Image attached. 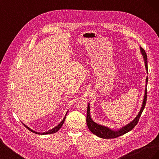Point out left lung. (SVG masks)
<instances>
[{"instance_id": "obj_1", "label": "left lung", "mask_w": 159, "mask_h": 159, "mask_svg": "<svg viewBox=\"0 0 159 159\" xmlns=\"http://www.w3.org/2000/svg\"><path fill=\"white\" fill-rule=\"evenodd\" d=\"M141 52L142 53V55L145 60V68L147 70V71L148 72V66H147V56L146 52L142 47H140ZM148 81V78L146 79V88H145V96H144V99L143 102L142 107L140 110V112L139 113L136 118L134 119L133 121H131L126 126L122 127L121 129L118 130V131H113V130L109 129L108 127H104L102 125H100L96 123H95L92 119H91L90 117V110H89V105H88V111H87V118H86V123H87V125L89 129L91 132H92L93 134H96L98 137L103 139H114L117 138L118 137H120L123 135V134L128 133L129 131H131V130L137 125L138 123L139 119L141 116V114L143 113V111L144 110L146 105L147 102V85Z\"/></svg>"}]
</instances>
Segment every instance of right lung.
Returning <instances> with one entry per match:
<instances>
[{"label":"right lung","mask_w":159,"mask_h":159,"mask_svg":"<svg viewBox=\"0 0 159 159\" xmlns=\"http://www.w3.org/2000/svg\"><path fill=\"white\" fill-rule=\"evenodd\" d=\"M67 114V113H66ZM65 119H66V117L64 118V119L62 120V121H61V123L58 125L57 126H56V127H54V129H51V130H50V131H47V132H45V133H37V132H36V131H33V130H32V129H30L29 127H27L26 125H25V124H23L24 125H25V127H26V128H27L28 130H29V131H30L31 132H32V133H36V134H52V133H56L57 131H58L60 129V128L61 127V126L63 125V124H64V121H65Z\"/></svg>","instance_id":"obj_1"}]
</instances>
